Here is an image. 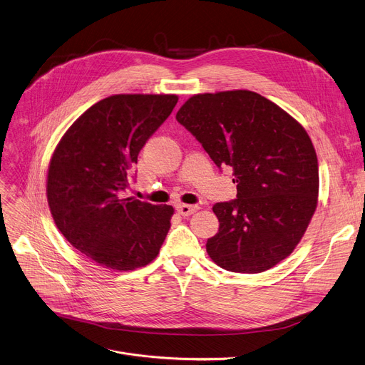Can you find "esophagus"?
Segmentation results:
<instances>
[{
    "label": "esophagus",
    "mask_w": 365,
    "mask_h": 365,
    "mask_svg": "<svg viewBox=\"0 0 365 365\" xmlns=\"http://www.w3.org/2000/svg\"><path fill=\"white\" fill-rule=\"evenodd\" d=\"M198 210V205H189V204H180L178 205V212L183 217H187Z\"/></svg>",
    "instance_id": "esophagus-1"
}]
</instances>
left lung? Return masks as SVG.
<instances>
[{"label": "left lung", "instance_id": "obj_1", "mask_svg": "<svg viewBox=\"0 0 365 365\" xmlns=\"http://www.w3.org/2000/svg\"><path fill=\"white\" fill-rule=\"evenodd\" d=\"M176 118L217 167L233 168L236 200L212 207L210 258L235 273H262L294 252L319 202V161L299 121L259 93H197Z\"/></svg>", "mask_w": 365, "mask_h": 365}]
</instances>
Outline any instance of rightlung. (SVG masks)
Listing matches in <instances>:
<instances>
[{"label": "right lung", "mask_w": 365, "mask_h": 365, "mask_svg": "<svg viewBox=\"0 0 365 365\" xmlns=\"http://www.w3.org/2000/svg\"><path fill=\"white\" fill-rule=\"evenodd\" d=\"M172 93H118L88 108L60 139L46 200L68 244L106 269L129 272L160 252L175 212L123 197L138 154L178 104Z\"/></svg>", "instance_id": "right-lung-1"}]
</instances>
